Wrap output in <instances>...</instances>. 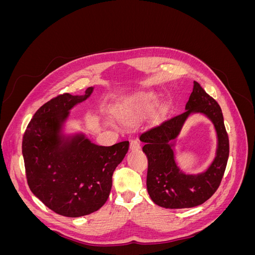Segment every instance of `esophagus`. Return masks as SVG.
Segmentation results:
<instances>
[{"instance_id":"obj_1","label":"esophagus","mask_w":255,"mask_h":255,"mask_svg":"<svg viewBox=\"0 0 255 255\" xmlns=\"http://www.w3.org/2000/svg\"><path fill=\"white\" fill-rule=\"evenodd\" d=\"M129 149L132 150V151L140 149V141L138 140V139H133L132 141H130V143H129Z\"/></svg>"}]
</instances>
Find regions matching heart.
<instances>
[{"mask_svg":"<svg viewBox=\"0 0 255 255\" xmlns=\"http://www.w3.org/2000/svg\"><path fill=\"white\" fill-rule=\"evenodd\" d=\"M157 96L154 94H142L134 98H129L118 105L120 113H141L150 110L156 103Z\"/></svg>","mask_w":255,"mask_h":255,"instance_id":"b5f03b06","label":"heart"}]
</instances>
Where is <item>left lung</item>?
<instances>
[{"label":"left lung","instance_id":"left-lung-1","mask_svg":"<svg viewBox=\"0 0 255 255\" xmlns=\"http://www.w3.org/2000/svg\"><path fill=\"white\" fill-rule=\"evenodd\" d=\"M185 110V113L144 130L139 136L144 143L142 151L148 157L146 189L152 201L165 208H188L204 203L218 189L229 158V136L220 106L197 82H194ZM192 112L203 113L213 122L219 144L216 156L206 172L186 175L176 164L173 146Z\"/></svg>","mask_w":255,"mask_h":255}]
</instances>
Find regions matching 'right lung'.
Listing matches in <instances>:
<instances>
[{
    "label": "right lung",
    "mask_w": 255,
    "mask_h": 255,
    "mask_svg": "<svg viewBox=\"0 0 255 255\" xmlns=\"http://www.w3.org/2000/svg\"><path fill=\"white\" fill-rule=\"evenodd\" d=\"M92 91L94 87H89L84 96L53 98L35 113L23 135L29 189L50 210L66 217L89 215L105 204L113 173L128 150V141L103 146L84 134H61L70 110Z\"/></svg>",
    "instance_id": "obj_1"
}]
</instances>
